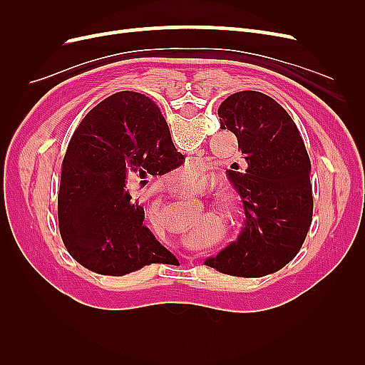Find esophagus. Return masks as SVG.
Wrapping results in <instances>:
<instances>
[{
    "mask_svg": "<svg viewBox=\"0 0 365 365\" xmlns=\"http://www.w3.org/2000/svg\"><path fill=\"white\" fill-rule=\"evenodd\" d=\"M189 163H190V165H197V163H200V158L192 157V158H189Z\"/></svg>",
    "mask_w": 365,
    "mask_h": 365,
    "instance_id": "1",
    "label": "esophagus"
}]
</instances>
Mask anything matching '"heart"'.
Segmentation results:
<instances>
[{"instance_id":"obj_1","label":"heart","mask_w":365,"mask_h":365,"mask_svg":"<svg viewBox=\"0 0 365 365\" xmlns=\"http://www.w3.org/2000/svg\"><path fill=\"white\" fill-rule=\"evenodd\" d=\"M224 210L227 213H233V212H236V207H235V204H231V202H224Z\"/></svg>"}]
</instances>
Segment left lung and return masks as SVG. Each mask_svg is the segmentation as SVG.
I'll use <instances>...</instances> for the list:
<instances>
[{
	"instance_id": "obj_1",
	"label": "left lung",
	"mask_w": 365,
	"mask_h": 365,
	"mask_svg": "<svg viewBox=\"0 0 365 365\" xmlns=\"http://www.w3.org/2000/svg\"><path fill=\"white\" fill-rule=\"evenodd\" d=\"M217 115L220 128L237 137L247 163L244 172H227L247 220L237 242L205 264L236 277H263L297 256L311 228V160L291 115L267 94H231Z\"/></svg>"
}]
</instances>
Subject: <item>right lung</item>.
I'll use <instances>...</instances> for the list:
<instances>
[{
	"instance_id": "right-lung-1",
	"label": "right lung",
	"mask_w": 365,
	"mask_h": 365,
	"mask_svg": "<svg viewBox=\"0 0 365 365\" xmlns=\"http://www.w3.org/2000/svg\"><path fill=\"white\" fill-rule=\"evenodd\" d=\"M168 121L145 94L106 97L77 126L62 161L59 230L70 256L96 274L121 277L175 256L145 227L129 185L178 168Z\"/></svg>"
}]
</instances>
